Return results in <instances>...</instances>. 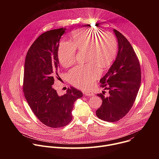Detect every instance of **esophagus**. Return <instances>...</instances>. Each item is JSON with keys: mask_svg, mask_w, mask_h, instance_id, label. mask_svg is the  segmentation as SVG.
Instances as JSON below:
<instances>
[{"mask_svg": "<svg viewBox=\"0 0 159 159\" xmlns=\"http://www.w3.org/2000/svg\"><path fill=\"white\" fill-rule=\"evenodd\" d=\"M85 95L87 96H94V93H91V92H85Z\"/></svg>", "mask_w": 159, "mask_h": 159, "instance_id": "esophagus-1", "label": "esophagus"}]
</instances>
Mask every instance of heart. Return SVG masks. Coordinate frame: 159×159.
Returning a JSON list of instances; mask_svg holds the SVG:
<instances>
[{
    "label": "heart",
    "instance_id": "b5f03b06",
    "mask_svg": "<svg viewBox=\"0 0 159 159\" xmlns=\"http://www.w3.org/2000/svg\"><path fill=\"white\" fill-rule=\"evenodd\" d=\"M72 42L61 41L58 48V58L63 66H69L75 61L76 51L85 50V58L89 61L79 65L70 70L68 79L74 86L87 89L101 74V67L108 66L116 57L118 41L112 33L90 28H79L70 34Z\"/></svg>",
    "mask_w": 159,
    "mask_h": 159
}]
</instances>
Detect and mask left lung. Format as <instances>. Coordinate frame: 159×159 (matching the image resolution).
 Instances as JSON below:
<instances>
[{
	"label": "left lung",
	"instance_id": "8db88e82",
	"mask_svg": "<svg viewBox=\"0 0 159 159\" xmlns=\"http://www.w3.org/2000/svg\"><path fill=\"white\" fill-rule=\"evenodd\" d=\"M118 41L116 60L100 80L101 87L109 90L97 96L102 100L96 110L97 116L104 121L115 122L125 117L132 107L140 87L141 68L139 60L128 39L113 30Z\"/></svg>",
	"mask_w": 159,
	"mask_h": 159
}]
</instances>
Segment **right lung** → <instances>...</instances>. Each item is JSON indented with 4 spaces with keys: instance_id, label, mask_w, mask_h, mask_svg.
<instances>
[{
    "instance_id": "right-lung-1",
    "label": "right lung",
    "mask_w": 159,
    "mask_h": 159,
    "mask_svg": "<svg viewBox=\"0 0 159 159\" xmlns=\"http://www.w3.org/2000/svg\"><path fill=\"white\" fill-rule=\"evenodd\" d=\"M66 28L43 33L34 41L25 58L22 89L25 97L37 118L51 128H60L72 120L74 102L83 94L74 87L58 96L54 89L55 77L60 71L58 48ZM60 78V77H59Z\"/></svg>"
}]
</instances>
